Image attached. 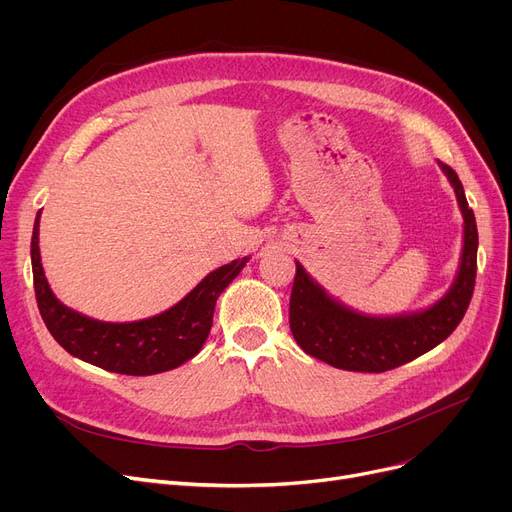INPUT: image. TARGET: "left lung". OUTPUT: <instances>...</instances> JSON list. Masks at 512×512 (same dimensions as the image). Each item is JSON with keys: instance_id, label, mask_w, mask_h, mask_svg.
I'll return each mask as SVG.
<instances>
[{"instance_id": "1", "label": "left lung", "mask_w": 512, "mask_h": 512, "mask_svg": "<svg viewBox=\"0 0 512 512\" xmlns=\"http://www.w3.org/2000/svg\"><path fill=\"white\" fill-rule=\"evenodd\" d=\"M463 213V251L448 292L432 307L375 317L342 305L297 261L290 294V332L303 351L336 369L382 373L405 365L444 342L461 324L477 274V224L456 172L438 161Z\"/></svg>"}]
</instances>
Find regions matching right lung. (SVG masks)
<instances>
[{
  "label": "right lung",
  "mask_w": 512,
  "mask_h": 512,
  "mask_svg": "<svg viewBox=\"0 0 512 512\" xmlns=\"http://www.w3.org/2000/svg\"><path fill=\"white\" fill-rule=\"evenodd\" d=\"M39 220L41 211L33 228L31 261L37 305L49 334L72 357L124 375L164 373L193 359L209 336L215 301L249 261L242 257L213 270L164 313L112 324L78 313L56 299L41 265Z\"/></svg>",
  "instance_id": "1"
}]
</instances>
